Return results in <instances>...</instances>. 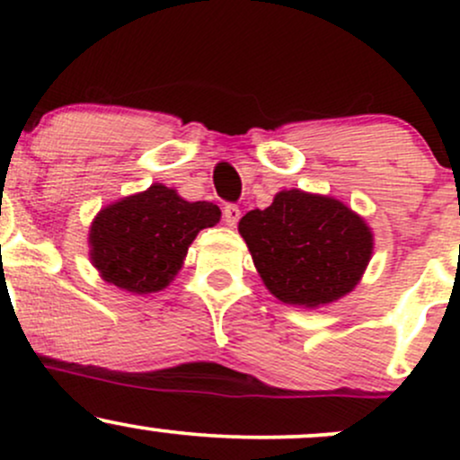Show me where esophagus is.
<instances>
[{
  "instance_id": "1",
  "label": "esophagus",
  "mask_w": 460,
  "mask_h": 460,
  "mask_svg": "<svg viewBox=\"0 0 460 460\" xmlns=\"http://www.w3.org/2000/svg\"><path fill=\"white\" fill-rule=\"evenodd\" d=\"M240 216H242V212L235 203H226L223 208V218L229 226H235L237 220H240Z\"/></svg>"
}]
</instances>
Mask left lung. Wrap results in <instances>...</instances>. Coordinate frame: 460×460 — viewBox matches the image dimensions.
Segmentation results:
<instances>
[{
	"label": "left lung",
	"mask_w": 460,
	"mask_h": 460,
	"mask_svg": "<svg viewBox=\"0 0 460 460\" xmlns=\"http://www.w3.org/2000/svg\"><path fill=\"white\" fill-rule=\"evenodd\" d=\"M240 234L266 288L300 307L344 296L372 257V234L355 212L303 190H285L270 208L248 212Z\"/></svg>",
	"instance_id": "obj_1"
}]
</instances>
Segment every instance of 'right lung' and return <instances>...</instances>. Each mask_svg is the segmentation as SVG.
<instances>
[{
	"label": "right lung",
	"mask_w": 460,
	"mask_h": 460,
	"mask_svg": "<svg viewBox=\"0 0 460 460\" xmlns=\"http://www.w3.org/2000/svg\"><path fill=\"white\" fill-rule=\"evenodd\" d=\"M220 220L208 200L190 203L175 190L151 186L146 192L102 209L91 226V257L108 283L134 294L166 288L205 226Z\"/></svg>",
	"instance_id": "right-lung-1"
}]
</instances>
